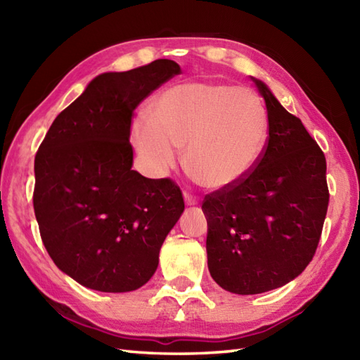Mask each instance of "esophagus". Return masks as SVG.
Segmentation results:
<instances>
[{
  "label": "esophagus",
  "mask_w": 360,
  "mask_h": 360,
  "mask_svg": "<svg viewBox=\"0 0 360 360\" xmlns=\"http://www.w3.org/2000/svg\"><path fill=\"white\" fill-rule=\"evenodd\" d=\"M184 200H186L187 205H195V204L200 202V198L192 195L190 192H184Z\"/></svg>",
  "instance_id": "esophagus-1"
}]
</instances>
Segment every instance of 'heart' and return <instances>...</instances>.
<instances>
[{"mask_svg": "<svg viewBox=\"0 0 360 360\" xmlns=\"http://www.w3.org/2000/svg\"><path fill=\"white\" fill-rule=\"evenodd\" d=\"M150 116L133 122L131 139L153 174L181 158L201 186L227 190L255 170L267 148L269 114L257 93L217 82L179 83L160 93Z\"/></svg>", "mask_w": 360, "mask_h": 360, "instance_id": "heart-1", "label": "heart"}]
</instances>
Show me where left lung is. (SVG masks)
Returning <instances> with one entry per match:
<instances>
[{
    "label": "left lung",
    "instance_id": "8db88e82",
    "mask_svg": "<svg viewBox=\"0 0 360 360\" xmlns=\"http://www.w3.org/2000/svg\"><path fill=\"white\" fill-rule=\"evenodd\" d=\"M271 133L257 168L238 186L205 195L207 264L233 294H262L300 275L314 257L330 190L326 159L302 120L263 82Z\"/></svg>",
    "mask_w": 360,
    "mask_h": 360
}]
</instances>
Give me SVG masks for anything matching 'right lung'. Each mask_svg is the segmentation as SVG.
Segmentation results:
<instances>
[{"instance_id": "1", "label": "right lung", "mask_w": 360, "mask_h": 360, "mask_svg": "<svg viewBox=\"0 0 360 360\" xmlns=\"http://www.w3.org/2000/svg\"><path fill=\"white\" fill-rule=\"evenodd\" d=\"M181 72L160 58L105 72L52 122L35 155L34 210L60 271L102 292L143 286L165 236L184 212L179 186L131 170L133 112Z\"/></svg>"}]
</instances>
